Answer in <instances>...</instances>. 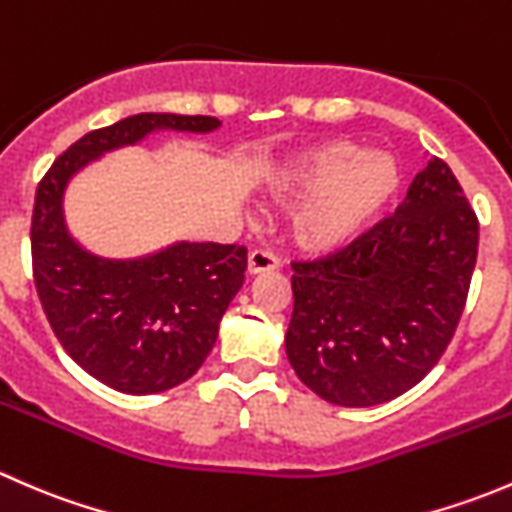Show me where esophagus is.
I'll return each mask as SVG.
<instances>
[{
  "label": "esophagus",
  "mask_w": 512,
  "mask_h": 512,
  "mask_svg": "<svg viewBox=\"0 0 512 512\" xmlns=\"http://www.w3.org/2000/svg\"><path fill=\"white\" fill-rule=\"evenodd\" d=\"M277 267H280V260H277L275 252L270 250H252L250 257H247V270H250V275L277 270Z\"/></svg>",
  "instance_id": "1"
}]
</instances>
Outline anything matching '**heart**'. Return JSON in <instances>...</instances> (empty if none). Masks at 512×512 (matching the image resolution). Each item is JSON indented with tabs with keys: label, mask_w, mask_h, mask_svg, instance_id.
Segmentation results:
<instances>
[{
	"label": "heart",
	"mask_w": 512,
	"mask_h": 512,
	"mask_svg": "<svg viewBox=\"0 0 512 512\" xmlns=\"http://www.w3.org/2000/svg\"><path fill=\"white\" fill-rule=\"evenodd\" d=\"M399 190V170L381 153L334 141L299 160L285 175V193L312 195L294 218V235L312 250L354 240Z\"/></svg>",
	"instance_id": "b5f03b06"
}]
</instances>
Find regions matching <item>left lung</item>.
I'll list each match as a JSON object with an SVG mask.
<instances>
[{"label":"left lung","mask_w":512,"mask_h":512,"mask_svg":"<svg viewBox=\"0 0 512 512\" xmlns=\"http://www.w3.org/2000/svg\"><path fill=\"white\" fill-rule=\"evenodd\" d=\"M476 257V213L433 156L394 215L329 255L292 260L294 374L329 404L356 409L409 391L451 344Z\"/></svg>","instance_id":"left-lung-1"}]
</instances>
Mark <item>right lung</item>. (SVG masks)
I'll return each instance as SVG.
<instances>
[{"mask_svg": "<svg viewBox=\"0 0 512 512\" xmlns=\"http://www.w3.org/2000/svg\"><path fill=\"white\" fill-rule=\"evenodd\" d=\"M213 116L138 113L71 143L39 180L32 270L41 309L66 354L123 394H158L188 381L218 339L227 304L245 282L247 250L183 242L138 262L86 255L66 235L64 185L81 165L153 128L213 131Z\"/></svg>", "mask_w": 512, "mask_h": 512, "instance_id": "1", "label": "right lung"}]
</instances>
